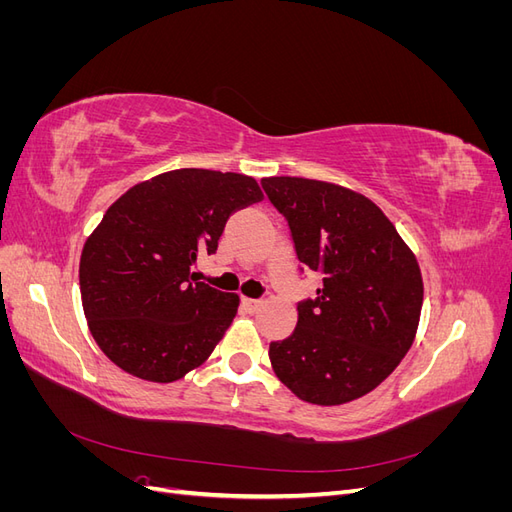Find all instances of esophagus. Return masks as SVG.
I'll list each match as a JSON object with an SVG mask.
<instances>
[{
    "mask_svg": "<svg viewBox=\"0 0 512 512\" xmlns=\"http://www.w3.org/2000/svg\"><path fill=\"white\" fill-rule=\"evenodd\" d=\"M241 301H243V305H245L247 309H250V312H258L260 305H262V301H258V299H247V297H243Z\"/></svg>",
    "mask_w": 512,
    "mask_h": 512,
    "instance_id": "34e87169",
    "label": "esophagus"
}]
</instances>
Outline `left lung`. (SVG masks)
<instances>
[{"label":"left lung","mask_w":512,"mask_h":512,"mask_svg":"<svg viewBox=\"0 0 512 512\" xmlns=\"http://www.w3.org/2000/svg\"><path fill=\"white\" fill-rule=\"evenodd\" d=\"M260 183L286 218L301 265L322 275L316 299L297 305L292 335L269 346L275 374L309 404L359 399L393 374L414 342L423 307L418 262L363 194L303 177Z\"/></svg>","instance_id":"1"}]
</instances>
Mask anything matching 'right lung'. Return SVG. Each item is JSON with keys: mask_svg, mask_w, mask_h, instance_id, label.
<instances>
[{"mask_svg": "<svg viewBox=\"0 0 512 512\" xmlns=\"http://www.w3.org/2000/svg\"><path fill=\"white\" fill-rule=\"evenodd\" d=\"M258 200L252 177L179 168L108 207L79 267L89 331L108 359L149 382H175L209 359L239 297L190 269L218 250L230 215Z\"/></svg>", "mask_w": 512, "mask_h": 512, "instance_id": "1", "label": "right lung"}]
</instances>
